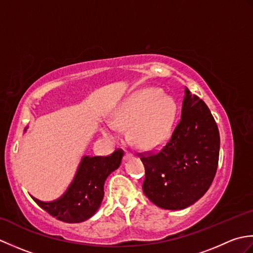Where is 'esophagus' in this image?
Listing matches in <instances>:
<instances>
[{
    "mask_svg": "<svg viewBox=\"0 0 253 253\" xmlns=\"http://www.w3.org/2000/svg\"><path fill=\"white\" fill-rule=\"evenodd\" d=\"M132 158V154L131 153H129V152H125V154H124V161H127V160H129V159H131Z\"/></svg>",
    "mask_w": 253,
    "mask_h": 253,
    "instance_id": "1",
    "label": "esophagus"
}]
</instances>
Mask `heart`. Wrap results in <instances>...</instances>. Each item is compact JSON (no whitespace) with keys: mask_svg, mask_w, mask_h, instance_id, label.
I'll list each match as a JSON object with an SVG mask.
<instances>
[{"mask_svg":"<svg viewBox=\"0 0 253 253\" xmlns=\"http://www.w3.org/2000/svg\"><path fill=\"white\" fill-rule=\"evenodd\" d=\"M176 114V104L170 96L159 89L137 90L113 111L112 123H105L101 131L105 138L116 141L121 130L129 127L133 146L151 150L164 143L170 135Z\"/></svg>","mask_w":253,"mask_h":253,"instance_id":"b5f03b06","label":"heart"}]
</instances>
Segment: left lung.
<instances>
[{"mask_svg":"<svg viewBox=\"0 0 253 253\" xmlns=\"http://www.w3.org/2000/svg\"><path fill=\"white\" fill-rule=\"evenodd\" d=\"M219 132L209 107L187 88L180 120L158 153H139L146 169L144 195L165 210H182L198 201L216 174Z\"/></svg>","mask_w":253,"mask_h":253,"instance_id":"1","label":"left lung"}]
</instances>
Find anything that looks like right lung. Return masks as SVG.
<instances>
[{
  "instance_id": "1",
  "label": "right lung",
  "mask_w": 253,
  "mask_h": 253,
  "mask_svg": "<svg viewBox=\"0 0 253 253\" xmlns=\"http://www.w3.org/2000/svg\"><path fill=\"white\" fill-rule=\"evenodd\" d=\"M123 155L121 149L107 157L84 155L72 184L62 197L51 202L31 198L41 209L62 222L87 221L100 208L104 197V182L112 171L120 168Z\"/></svg>"
}]
</instances>
